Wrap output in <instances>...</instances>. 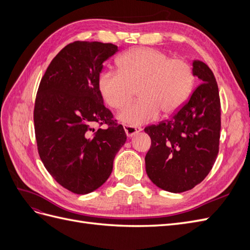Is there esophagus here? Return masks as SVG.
I'll return each instance as SVG.
<instances>
[{"instance_id": "1", "label": "esophagus", "mask_w": 250, "mask_h": 250, "mask_svg": "<svg viewBox=\"0 0 250 250\" xmlns=\"http://www.w3.org/2000/svg\"><path fill=\"white\" fill-rule=\"evenodd\" d=\"M124 130L125 133L128 138L133 137L137 133H139L140 131H142L141 127H135V126H130V125H124Z\"/></svg>"}]
</instances>
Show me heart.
<instances>
[{"instance_id": "b5f03b06", "label": "heart", "mask_w": 250, "mask_h": 250, "mask_svg": "<svg viewBox=\"0 0 250 250\" xmlns=\"http://www.w3.org/2000/svg\"><path fill=\"white\" fill-rule=\"evenodd\" d=\"M118 70L104 71L98 87L104 102L113 109L129 104L138 89L140 99L119 113L121 122L138 126L160 115L177 111L191 96L194 74L183 59H171L166 53L150 48L131 49L121 55Z\"/></svg>"}]
</instances>
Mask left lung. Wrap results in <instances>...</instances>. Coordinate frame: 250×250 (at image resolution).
<instances>
[{"label":"left lung","mask_w":250,"mask_h":250,"mask_svg":"<svg viewBox=\"0 0 250 250\" xmlns=\"http://www.w3.org/2000/svg\"><path fill=\"white\" fill-rule=\"evenodd\" d=\"M193 74L201 84L170 120L145 128L151 147L145 164L152 183L171 193L191 190L207 177L219 151L221 104L216 78L200 60Z\"/></svg>","instance_id":"obj_1"}]
</instances>
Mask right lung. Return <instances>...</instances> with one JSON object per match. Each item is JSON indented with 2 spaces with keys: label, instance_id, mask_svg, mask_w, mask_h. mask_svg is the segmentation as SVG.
<instances>
[{
  "label": "right lung",
  "instance_id": "1",
  "mask_svg": "<svg viewBox=\"0 0 250 250\" xmlns=\"http://www.w3.org/2000/svg\"><path fill=\"white\" fill-rule=\"evenodd\" d=\"M117 52L112 43H69L53 58L37 90L33 118L41 160L75 194H88L107 180L127 139L98 87L103 62ZM96 124L108 127L95 131Z\"/></svg>",
  "mask_w": 250,
  "mask_h": 250
}]
</instances>
